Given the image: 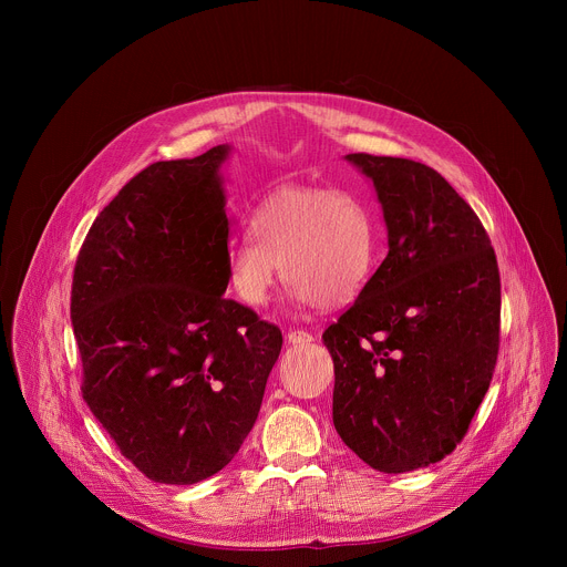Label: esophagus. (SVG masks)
I'll use <instances>...</instances> for the list:
<instances>
[{
  "label": "esophagus",
  "instance_id": "34e87169",
  "mask_svg": "<svg viewBox=\"0 0 567 567\" xmlns=\"http://www.w3.org/2000/svg\"><path fill=\"white\" fill-rule=\"evenodd\" d=\"M285 339H287V343H291V346H307V343L313 341V337H311L309 332H305V330H289V332L285 334Z\"/></svg>",
  "mask_w": 567,
  "mask_h": 567
}]
</instances>
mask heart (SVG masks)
Masks as SVG:
<instances>
[{
    "instance_id": "1",
    "label": "heart",
    "mask_w": 567,
    "mask_h": 567,
    "mask_svg": "<svg viewBox=\"0 0 567 567\" xmlns=\"http://www.w3.org/2000/svg\"><path fill=\"white\" fill-rule=\"evenodd\" d=\"M251 233L226 249L228 285L249 307L267 305L278 265L296 305L330 309L354 300L372 276L374 219L350 195L285 186L258 204Z\"/></svg>"
}]
</instances>
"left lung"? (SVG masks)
<instances>
[{"label":"left lung","mask_w":567,"mask_h":567,"mask_svg":"<svg viewBox=\"0 0 567 567\" xmlns=\"http://www.w3.org/2000/svg\"><path fill=\"white\" fill-rule=\"evenodd\" d=\"M374 186L388 256L322 334L334 429L365 464L406 473L446 457L489 390L501 276L487 230L433 168L346 154Z\"/></svg>","instance_id":"8db88e82"}]
</instances>
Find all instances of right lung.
Segmentation results:
<instances>
[{
	"instance_id": "1",
	"label": "right lung",
	"mask_w": 567,
	"mask_h": 567,
	"mask_svg": "<svg viewBox=\"0 0 567 567\" xmlns=\"http://www.w3.org/2000/svg\"><path fill=\"white\" fill-rule=\"evenodd\" d=\"M230 145L156 161L92 224L71 322L83 396L150 480L195 484L251 433L282 348L276 326L224 298Z\"/></svg>"
}]
</instances>
